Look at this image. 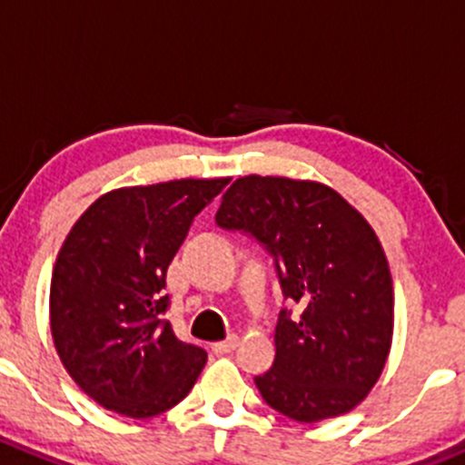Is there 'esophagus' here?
<instances>
[{"label":"esophagus","mask_w":465,"mask_h":465,"mask_svg":"<svg viewBox=\"0 0 465 465\" xmlns=\"http://www.w3.org/2000/svg\"><path fill=\"white\" fill-rule=\"evenodd\" d=\"M236 346H238V337L232 335V337H227L224 341H215V344H213V353L227 355V353H232V351H236Z\"/></svg>","instance_id":"34e87169"}]
</instances>
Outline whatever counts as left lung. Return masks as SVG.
I'll list each match as a JSON object with an SVG mask.
<instances>
[{"instance_id": "left-lung-1", "label": "left lung", "mask_w": 465, "mask_h": 465, "mask_svg": "<svg viewBox=\"0 0 465 465\" xmlns=\"http://www.w3.org/2000/svg\"><path fill=\"white\" fill-rule=\"evenodd\" d=\"M215 223L252 236L275 262L284 301L275 362L257 376L263 401L296 422L353 411L374 388L392 344L388 259L370 223L328 185L242 176L224 193Z\"/></svg>"}]
</instances>
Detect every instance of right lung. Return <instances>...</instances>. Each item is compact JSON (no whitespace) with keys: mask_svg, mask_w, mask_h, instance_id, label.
<instances>
[{"mask_svg":"<svg viewBox=\"0 0 465 465\" xmlns=\"http://www.w3.org/2000/svg\"><path fill=\"white\" fill-rule=\"evenodd\" d=\"M229 179L119 188L95 199L64 241L50 284V328L64 367L103 409L146 420L185 399L206 351L164 319L167 268L194 215Z\"/></svg>","mask_w":465,"mask_h":465,"instance_id":"obj_1","label":"right lung"}]
</instances>
